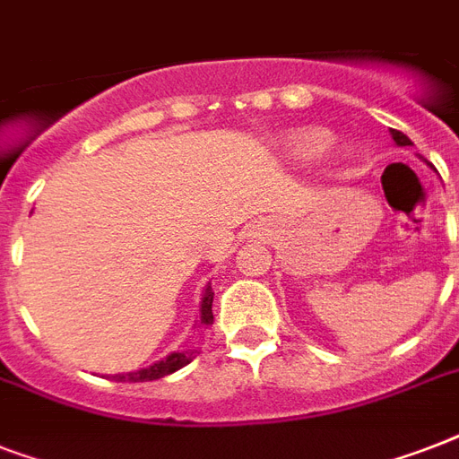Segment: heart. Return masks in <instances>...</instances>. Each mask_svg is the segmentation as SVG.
Segmentation results:
<instances>
[{
    "label": "heart",
    "instance_id": "obj_1",
    "mask_svg": "<svg viewBox=\"0 0 459 459\" xmlns=\"http://www.w3.org/2000/svg\"><path fill=\"white\" fill-rule=\"evenodd\" d=\"M331 147V135L319 128H307V131H295L288 135L286 150L295 161L302 164H314L319 161Z\"/></svg>",
    "mask_w": 459,
    "mask_h": 459
}]
</instances>
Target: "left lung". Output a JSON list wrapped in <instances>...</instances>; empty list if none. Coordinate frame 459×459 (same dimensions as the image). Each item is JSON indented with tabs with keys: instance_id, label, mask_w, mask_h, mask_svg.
Wrapping results in <instances>:
<instances>
[{
	"instance_id": "8db88e82",
	"label": "left lung",
	"mask_w": 459,
	"mask_h": 459,
	"mask_svg": "<svg viewBox=\"0 0 459 459\" xmlns=\"http://www.w3.org/2000/svg\"><path fill=\"white\" fill-rule=\"evenodd\" d=\"M391 135H393V140H395V145H400V147H407V145H412V140L407 138L405 133H400V131H391Z\"/></svg>"
}]
</instances>
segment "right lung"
I'll use <instances>...</instances> for the list:
<instances>
[{"instance_id": "right-lung-1", "label": "right lung", "mask_w": 459, "mask_h": 459, "mask_svg": "<svg viewBox=\"0 0 459 459\" xmlns=\"http://www.w3.org/2000/svg\"><path fill=\"white\" fill-rule=\"evenodd\" d=\"M212 302H214V293H212V288L207 286L204 290V298H202V307H200V324L204 326H212L214 324V314H212ZM193 362V352H171L169 357H164L161 362L152 364V367H147V369L140 371H128V374H117V381H131V384H138V381H157V378H164L173 371L183 369L186 364Z\"/></svg>"}]
</instances>
